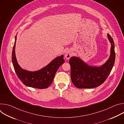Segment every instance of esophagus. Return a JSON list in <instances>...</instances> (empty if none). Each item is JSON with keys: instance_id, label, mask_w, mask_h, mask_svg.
<instances>
[{"instance_id": "esophagus-1", "label": "esophagus", "mask_w": 124, "mask_h": 124, "mask_svg": "<svg viewBox=\"0 0 124 124\" xmlns=\"http://www.w3.org/2000/svg\"><path fill=\"white\" fill-rule=\"evenodd\" d=\"M72 53L71 51L70 50H67L66 51L65 54V57L67 59H69L70 57L72 56Z\"/></svg>"}]
</instances>
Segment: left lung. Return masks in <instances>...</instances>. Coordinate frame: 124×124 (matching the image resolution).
Listing matches in <instances>:
<instances>
[{
    "label": "left lung",
    "mask_w": 124,
    "mask_h": 124,
    "mask_svg": "<svg viewBox=\"0 0 124 124\" xmlns=\"http://www.w3.org/2000/svg\"><path fill=\"white\" fill-rule=\"evenodd\" d=\"M108 38L111 44V54L108 60L101 67H91L80 58L72 57L69 60L70 77L73 83L78 88H93L102 84L110 74L115 59L114 43L109 34Z\"/></svg>",
    "instance_id": "8db88e82"
}]
</instances>
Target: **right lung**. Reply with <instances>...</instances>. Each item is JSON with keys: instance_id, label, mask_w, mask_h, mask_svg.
<instances>
[{"instance_id": "1", "label": "right lung", "mask_w": 124, "mask_h": 124, "mask_svg": "<svg viewBox=\"0 0 124 124\" xmlns=\"http://www.w3.org/2000/svg\"><path fill=\"white\" fill-rule=\"evenodd\" d=\"M16 40V36L13 48L12 60L17 77L27 86L38 89L47 88L52 83L59 67L64 63V56L56 57L41 70L33 72L27 71L22 69L17 62L15 50Z\"/></svg>"}]
</instances>
